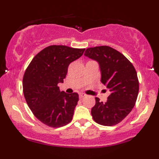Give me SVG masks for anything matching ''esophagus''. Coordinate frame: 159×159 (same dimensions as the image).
Wrapping results in <instances>:
<instances>
[{"label":"esophagus","instance_id":"1","mask_svg":"<svg viewBox=\"0 0 159 159\" xmlns=\"http://www.w3.org/2000/svg\"><path fill=\"white\" fill-rule=\"evenodd\" d=\"M86 96V94H84V93H80L79 94V98H83L84 97H85Z\"/></svg>","mask_w":159,"mask_h":159}]
</instances>
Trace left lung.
Listing matches in <instances>:
<instances>
[{"instance_id":"1","label":"left lung","mask_w":159,"mask_h":159,"mask_svg":"<svg viewBox=\"0 0 159 159\" xmlns=\"http://www.w3.org/2000/svg\"><path fill=\"white\" fill-rule=\"evenodd\" d=\"M84 55L98 61L101 83L110 92L105 103L95 98L93 118L101 125H116L127 117L136 102L139 83L135 69L123 54L108 46L88 48Z\"/></svg>"}]
</instances>
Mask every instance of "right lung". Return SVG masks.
Wrapping results in <instances>:
<instances>
[{"label": "right lung", "mask_w": 159, "mask_h": 159, "mask_svg": "<svg viewBox=\"0 0 159 159\" xmlns=\"http://www.w3.org/2000/svg\"><path fill=\"white\" fill-rule=\"evenodd\" d=\"M85 49L52 45L38 52L26 68L23 91L29 107L39 121L51 127H61L72 121L78 101L76 93L61 92L69 65Z\"/></svg>", "instance_id": "1"}]
</instances>
